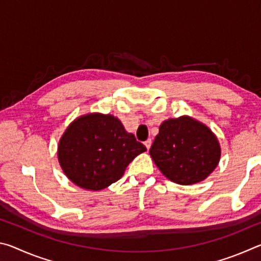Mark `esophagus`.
<instances>
[{"mask_svg":"<svg viewBox=\"0 0 261 261\" xmlns=\"http://www.w3.org/2000/svg\"><path fill=\"white\" fill-rule=\"evenodd\" d=\"M144 144H145V146H146V148L149 149V147H151V145H152V140L151 139H147Z\"/></svg>","mask_w":261,"mask_h":261,"instance_id":"34e87169","label":"esophagus"}]
</instances>
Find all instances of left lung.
Wrapping results in <instances>:
<instances>
[{
    "instance_id": "8db88e82",
    "label": "left lung",
    "mask_w": 261,
    "mask_h": 261,
    "mask_svg": "<svg viewBox=\"0 0 261 261\" xmlns=\"http://www.w3.org/2000/svg\"><path fill=\"white\" fill-rule=\"evenodd\" d=\"M149 154L168 179L190 185L208 177L220 161L221 148L205 124L182 116L162 123Z\"/></svg>"
}]
</instances>
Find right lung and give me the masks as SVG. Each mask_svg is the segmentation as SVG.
Segmentation results:
<instances>
[{"mask_svg": "<svg viewBox=\"0 0 261 261\" xmlns=\"http://www.w3.org/2000/svg\"><path fill=\"white\" fill-rule=\"evenodd\" d=\"M145 151L118 118L94 113L76 118L67 127L57 155L71 182L99 191L120 179L129 163Z\"/></svg>", "mask_w": 261, "mask_h": 261, "instance_id": "obj_1", "label": "right lung"}]
</instances>
